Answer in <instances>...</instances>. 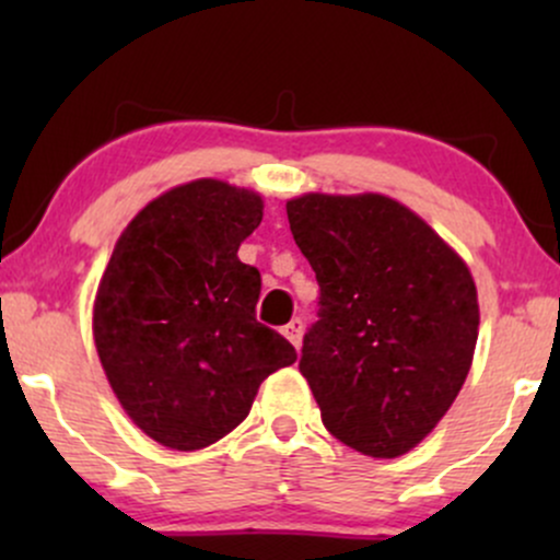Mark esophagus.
Returning a JSON list of instances; mask_svg holds the SVG:
<instances>
[{"label": "esophagus", "instance_id": "34e87169", "mask_svg": "<svg viewBox=\"0 0 560 560\" xmlns=\"http://www.w3.org/2000/svg\"><path fill=\"white\" fill-rule=\"evenodd\" d=\"M302 329H305V326H302V320H300V318H292V320H289V324L284 326V329H281V334H284L289 342H292V345L300 350V345H302Z\"/></svg>", "mask_w": 560, "mask_h": 560}]
</instances>
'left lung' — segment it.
I'll list each match as a JSON object with an SVG mask.
<instances>
[{"instance_id": "left-lung-1", "label": "left lung", "mask_w": 560, "mask_h": 560, "mask_svg": "<svg viewBox=\"0 0 560 560\" xmlns=\"http://www.w3.org/2000/svg\"><path fill=\"white\" fill-rule=\"evenodd\" d=\"M289 229L320 287L300 371L347 447L397 458L458 397L479 334L466 262L384 195H302Z\"/></svg>"}]
</instances>
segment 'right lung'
I'll return each mask as SVG.
<instances>
[{"label": "right lung", "mask_w": 560, "mask_h": 560, "mask_svg": "<svg viewBox=\"0 0 560 560\" xmlns=\"http://www.w3.org/2000/svg\"><path fill=\"white\" fill-rule=\"evenodd\" d=\"M262 199L199 178L128 223L94 300V345L131 421L171 450H199L240 427L262 378L298 361L255 318L260 271L240 244Z\"/></svg>", "instance_id": "add662e5"}]
</instances>
